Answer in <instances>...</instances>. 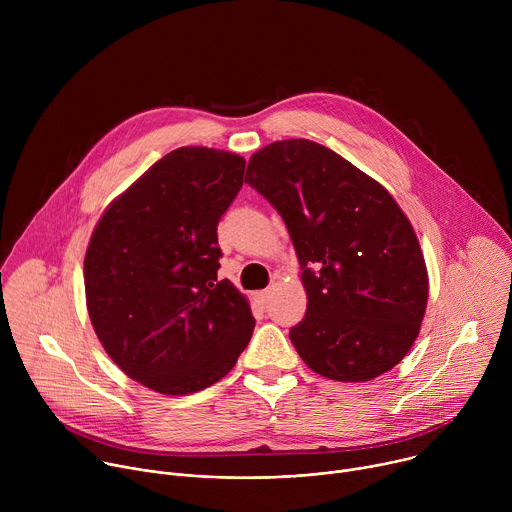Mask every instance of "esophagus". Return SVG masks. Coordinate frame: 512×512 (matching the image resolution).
Masks as SVG:
<instances>
[{
	"label": "esophagus",
	"instance_id": "esophagus-1",
	"mask_svg": "<svg viewBox=\"0 0 512 512\" xmlns=\"http://www.w3.org/2000/svg\"><path fill=\"white\" fill-rule=\"evenodd\" d=\"M269 298H271V289H263V291H259L257 294V300H259V304H267L269 302Z\"/></svg>",
	"mask_w": 512,
	"mask_h": 512
}]
</instances>
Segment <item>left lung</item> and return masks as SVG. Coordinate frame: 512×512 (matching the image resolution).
<instances>
[{"instance_id": "left-lung-1", "label": "left lung", "mask_w": 512, "mask_h": 512, "mask_svg": "<svg viewBox=\"0 0 512 512\" xmlns=\"http://www.w3.org/2000/svg\"><path fill=\"white\" fill-rule=\"evenodd\" d=\"M247 174L298 253L308 310L289 338L302 360L340 383L391 371L413 346L429 298L407 214L383 184L310 139L265 145Z\"/></svg>"}]
</instances>
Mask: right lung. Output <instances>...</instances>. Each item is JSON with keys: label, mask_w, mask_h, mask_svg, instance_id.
<instances>
[{"label": "right lung", "mask_w": 512, "mask_h": 512, "mask_svg": "<svg viewBox=\"0 0 512 512\" xmlns=\"http://www.w3.org/2000/svg\"><path fill=\"white\" fill-rule=\"evenodd\" d=\"M245 158L188 145L111 200L85 255L91 324L109 358L162 395L221 381L251 340L247 296L218 279L216 225L243 186Z\"/></svg>", "instance_id": "add662e5"}]
</instances>
